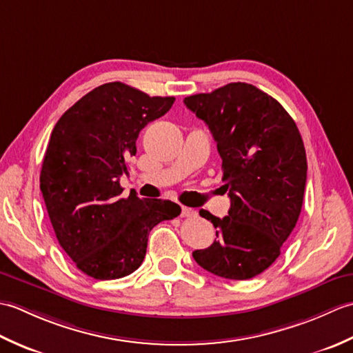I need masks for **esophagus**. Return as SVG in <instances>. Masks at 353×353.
Wrapping results in <instances>:
<instances>
[{"mask_svg": "<svg viewBox=\"0 0 353 353\" xmlns=\"http://www.w3.org/2000/svg\"><path fill=\"white\" fill-rule=\"evenodd\" d=\"M181 216H183V219H192V216H197V212H196V209H192V208H186V206H182V212H181Z\"/></svg>", "mask_w": 353, "mask_h": 353, "instance_id": "34e87169", "label": "esophagus"}]
</instances>
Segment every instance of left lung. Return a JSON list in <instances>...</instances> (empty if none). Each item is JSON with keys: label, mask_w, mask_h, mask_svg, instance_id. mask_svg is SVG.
Listing matches in <instances>:
<instances>
[{"label": "left lung", "mask_w": 353, "mask_h": 353, "mask_svg": "<svg viewBox=\"0 0 353 353\" xmlns=\"http://www.w3.org/2000/svg\"><path fill=\"white\" fill-rule=\"evenodd\" d=\"M183 103L212 133L230 199L224 219L200 211L219 230L192 258L224 279H252L277 259L301 215L308 170L302 137L282 104L249 83Z\"/></svg>", "instance_id": "obj_1"}]
</instances>
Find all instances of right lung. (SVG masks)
<instances>
[{"label": "right lung", "instance_id": "1", "mask_svg": "<svg viewBox=\"0 0 353 353\" xmlns=\"http://www.w3.org/2000/svg\"><path fill=\"white\" fill-rule=\"evenodd\" d=\"M174 100L112 81L81 97L51 132L41 170L45 206L59 244L94 279L133 273L145 258L150 230L182 211L137 192L124 199L119 185L139 132Z\"/></svg>", "mask_w": 353, "mask_h": 353}]
</instances>
